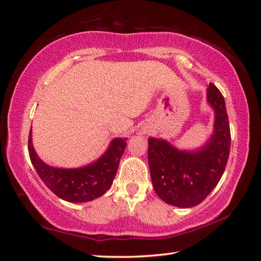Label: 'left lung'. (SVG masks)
I'll use <instances>...</instances> for the list:
<instances>
[{
	"instance_id": "8db88e82",
	"label": "left lung",
	"mask_w": 261,
	"mask_h": 261,
	"mask_svg": "<svg viewBox=\"0 0 261 261\" xmlns=\"http://www.w3.org/2000/svg\"><path fill=\"white\" fill-rule=\"evenodd\" d=\"M214 111L213 134L198 149H178L162 138H148V166L161 200L178 207L200 204L217 187L230 153V126L224 98L213 84L206 89Z\"/></svg>"
}]
</instances>
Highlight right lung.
I'll return each mask as SVG.
<instances>
[{"mask_svg": "<svg viewBox=\"0 0 261 261\" xmlns=\"http://www.w3.org/2000/svg\"><path fill=\"white\" fill-rule=\"evenodd\" d=\"M127 138H114L107 150L97 161L78 169L50 166L39 158L29 135V155L38 175L60 199L82 203L99 198L112 187L124 154Z\"/></svg>", "mask_w": 261, "mask_h": 261, "instance_id": "1", "label": "right lung"}]
</instances>
